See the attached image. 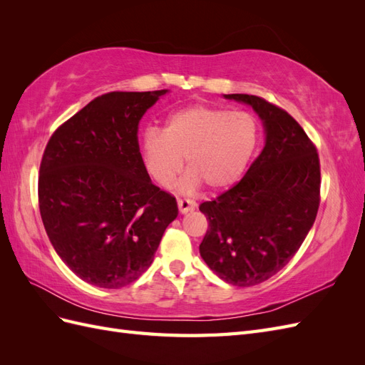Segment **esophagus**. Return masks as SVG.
<instances>
[{
    "mask_svg": "<svg viewBox=\"0 0 365 365\" xmlns=\"http://www.w3.org/2000/svg\"><path fill=\"white\" fill-rule=\"evenodd\" d=\"M195 207H196V202L192 200H178V208L182 215L192 212V210H195Z\"/></svg>",
    "mask_w": 365,
    "mask_h": 365,
    "instance_id": "34e87169",
    "label": "esophagus"
}]
</instances>
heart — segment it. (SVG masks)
<instances>
[{"instance_id": "1", "label": "heart", "mask_w": 365, "mask_h": 365, "mask_svg": "<svg viewBox=\"0 0 365 365\" xmlns=\"http://www.w3.org/2000/svg\"><path fill=\"white\" fill-rule=\"evenodd\" d=\"M259 118L247 111L193 105L172 113L163 132L149 128L141 140L148 173L160 185H169L184 165L190 172L181 181L182 192L207 184L212 190L235 185L259 149Z\"/></svg>"}]
</instances>
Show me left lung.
I'll use <instances>...</instances> for the list:
<instances>
[{
  "label": "left lung",
  "mask_w": 365,
  "mask_h": 365,
  "mask_svg": "<svg viewBox=\"0 0 365 365\" xmlns=\"http://www.w3.org/2000/svg\"><path fill=\"white\" fill-rule=\"evenodd\" d=\"M263 121L264 148L236 185L200 205L208 230L200 252L235 286L271 279L294 257L319 205V158L314 143L284 109L257 96L225 94Z\"/></svg>",
  "instance_id": "8db88e82"
}]
</instances>
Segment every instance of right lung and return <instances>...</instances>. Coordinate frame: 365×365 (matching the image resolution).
<instances>
[{
	"label": "right lung",
	"instance_id": "add662e5",
	"mask_svg": "<svg viewBox=\"0 0 365 365\" xmlns=\"http://www.w3.org/2000/svg\"><path fill=\"white\" fill-rule=\"evenodd\" d=\"M168 90L96 97L61 125L43 150L38 197L53 248L83 282L118 289L137 280L178 216L152 184L138 123Z\"/></svg>",
	"mask_w": 365,
	"mask_h": 365
}]
</instances>
